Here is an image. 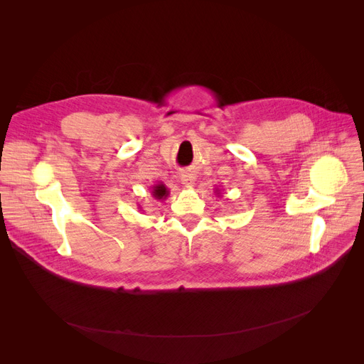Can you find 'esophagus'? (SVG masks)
I'll return each mask as SVG.
<instances>
[{
    "label": "esophagus",
    "instance_id": "obj_1",
    "mask_svg": "<svg viewBox=\"0 0 364 364\" xmlns=\"http://www.w3.org/2000/svg\"><path fill=\"white\" fill-rule=\"evenodd\" d=\"M181 184L186 186V187H193L196 178L193 174H190V172H184V174H181Z\"/></svg>",
    "mask_w": 364,
    "mask_h": 364
}]
</instances>
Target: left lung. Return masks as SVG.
I'll return each mask as SVG.
<instances>
[{"label": "left lung", "instance_id": "obj_1", "mask_svg": "<svg viewBox=\"0 0 364 364\" xmlns=\"http://www.w3.org/2000/svg\"><path fill=\"white\" fill-rule=\"evenodd\" d=\"M218 196H220V195H218Z\"/></svg>", "mask_w": 364, "mask_h": 364}]
</instances>
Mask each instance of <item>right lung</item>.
<instances>
[{"instance_id": "obj_1", "label": "right lung", "mask_w": 364, "mask_h": 364, "mask_svg": "<svg viewBox=\"0 0 364 364\" xmlns=\"http://www.w3.org/2000/svg\"><path fill=\"white\" fill-rule=\"evenodd\" d=\"M151 195L155 199L158 200H164L168 198L169 192H168V187L164 184V183H158L151 187Z\"/></svg>"}]
</instances>
